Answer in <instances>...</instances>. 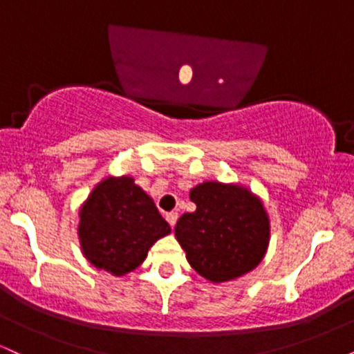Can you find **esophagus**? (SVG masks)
Wrapping results in <instances>:
<instances>
[{
	"label": "esophagus",
	"instance_id": "1",
	"mask_svg": "<svg viewBox=\"0 0 354 354\" xmlns=\"http://www.w3.org/2000/svg\"><path fill=\"white\" fill-rule=\"evenodd\" d=\"M166 221H168L169 226H171V228H173V226L176 225V221H178V213H176V211H171V213L166 214Z\"/></svg>",
	"mask_w": 354,
	"mask_h": 354
}]
</instances>
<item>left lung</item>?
I'll return each mask as SVG.
<instances>
[{
    "instance_id": "1",
    "label": "left lung",
    "mask_w": 354,
    "mask_h": 354,
    "mask_svg": "<svg viewBox=\"0 0 354 354\" xmlns=\"http://www.w3.org/2000/svg\"><path fill=\"white\" fill-rule=\"evenodd\" d=\"M196 211L178 219L174 234L189 265L203 278L221 283L259 265L270 241L261 201L241 186L206 181L191 189Z\"/></svg>"
}]
</instances>
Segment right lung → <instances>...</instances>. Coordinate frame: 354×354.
<instances>
[{"label": "right lung", "mask_w": 354, "mask_h": 354, "mask_svg": "<svg viewBox=\"0 0 354 354\" xmlns=\"http://www.w3.org/2000/svg\"><path fill=\"white\" fill-rule=\"evenodd\" d=\"M169 231L151 198L128 176L100 183L80 213L84 256L116 276L140 266L153 243Z\"/></svg>", "instance_id": "1"}]
</instances>
